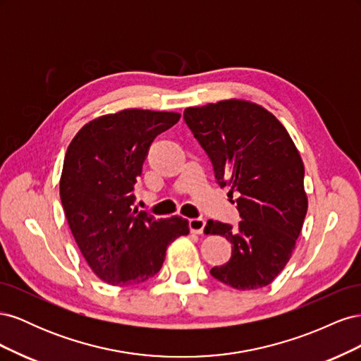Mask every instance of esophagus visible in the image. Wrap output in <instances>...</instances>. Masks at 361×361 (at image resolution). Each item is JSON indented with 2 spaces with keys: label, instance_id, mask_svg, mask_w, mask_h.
Masks as SVG:
<instances>
[{
  "label": "esophagus",
  "instance_id": "esophagus-1",
  "mask_svg": "<svg viewBox=\"0 0 361 361\" xmlns=\"http://www.w3.org/2000/svg\"><path fill=\"white\" fill-rule=\"evenodd\" d=\"M204 220H202V218H191L190 220V231L191 233H195V235H200L203 233V228H204Z\"/></svg>",
  "mask_w": 361,
  "mask_h": 361
}]
</instances>
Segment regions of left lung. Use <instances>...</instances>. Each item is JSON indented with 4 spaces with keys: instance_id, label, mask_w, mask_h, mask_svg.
<instances>
[{
    "instance_id": "8db88e82",
    "label": "left lung",
    "mask_w": 361,
    "mask_h": 361,
    "mask_svg": "<svg viewBox=\"0 0 361 361\" xmlns=\"http://www.w3.org/2000/svg\"><path fill=\"white\" fill-rule=\"evenodd\" d=\"M183 118L204 149L228 197L238 195V227L209 220L206 235L232 243V257L211 276L238 290L268 286L289 262L307 195L304 164L286 128L257 104L228 99L190 106Z\"/></svg>"
}]
</instances>
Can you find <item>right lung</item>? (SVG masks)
I'll return each instance as SVG.
<instances>
[{
  "instance_id": "add662e5",
  "label": "right lung",
  "mask_w": 361,
  "mask_h": 361,
  "mask_svg": "<svg viewBox=\"0 0 361 361\" xmlns=\"http://www.w3.org/2000/svg\"><path fill=\"white\" fill-rule=\"evenodd\" d=\"M179 113L129 108L84 125L64 157L60 199L71 232L94 274L113 286L154 277L188 220H157L133 209L134 185L152 141L179 122Z\"/></svg>"
}]
</instances>
